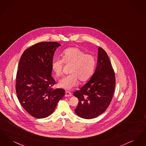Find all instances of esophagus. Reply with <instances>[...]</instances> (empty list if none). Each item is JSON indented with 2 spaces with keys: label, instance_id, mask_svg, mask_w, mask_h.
<instances>
[{
  "label": "esophagus",
  "instance_id": "34e87169",
  "mask_svg": "<svg viewBox=\"0 0 146 146\" xmlns=\"http://www.w3.org/2000/svg\"><path fill=\"white\" fill-rule=\"evenodd\" d=\"M72 96V94L69 91H66L65 94V96L66 97H70Z\"/></svg>",
  "mask_w": 146,
  "mask_h": 146
}]
</instances>
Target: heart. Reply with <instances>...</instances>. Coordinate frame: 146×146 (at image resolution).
Instances as JSON below:
<instances>
[{
	"label": "heart",
	"mask_w": 146,
	"mask_h": 146,
	"mask_svg": "<svg viewBox=\"0 0 146 146\" xmlns=\"http://www.w3.org/2000/svg\"><path fill=\"white\" fill-rule=\"evenodd\" d=\"M62 60L54 58L51 62V68L56 76L62 74L64 63L71 65L70 74L63 77L58 83V86L66 90H70L81 82L87 81L92 75L96 66V60L91 54H86L78 48H70L64 50L61 54Z\"/></svg>",
	"instance_id": "obj_1"
}]
</instances>
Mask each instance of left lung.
<instances>
[{
    "label": "left lung",
    "instance_id": "left-lung-1",
    "mask_svg": "<svg viewBox=\"0 0 146 146\" xmlns=\"http://www.w3.org/2000/svg\"><path fill=\"white\" fill-rule=\"evenodd\" d=\"M115 85V73L110 60L104 50L99 47L95 73L89 81L73 93L79 100L76 113L86 119L102 114L111 101Z\"/></svg>",
    "mask_w": 146,
    "mask_h": 146
}]
</instances>
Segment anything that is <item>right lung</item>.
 Segmentation results:
<instances>
[{"instance_id": "right-lung-1", "label": "right lung", "mask_w": 146, "mask_h": 146, "mask_svg": "<svg viewBox=\"0 0 146 146\" xmlns=\"http://www.w3.org/2000/svg\"><path fill=\"white\" fill-rule=\"evenodd\" d=\"M60 46L56 42H38L26 49L20 58L16 94L22 107L35 118L51 115L65 94L63 89L52 88L56 82L51 76V62Z\"/></svg>"}]
</instances>
